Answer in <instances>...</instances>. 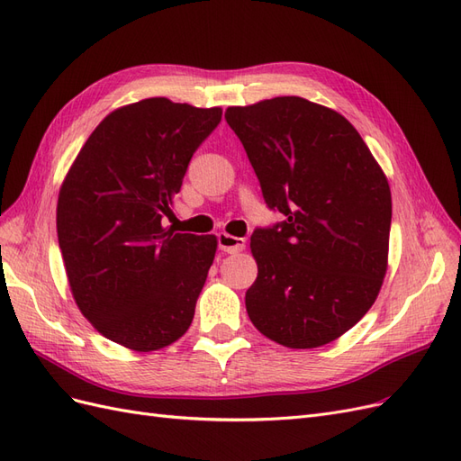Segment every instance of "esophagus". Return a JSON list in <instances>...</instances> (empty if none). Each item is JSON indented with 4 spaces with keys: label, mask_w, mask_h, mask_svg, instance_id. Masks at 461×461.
<instances>
[{
    "label": "esophagus",
    "mask_w": 461,
    "mask_h": 461,
    "mask_svg": "<svg viewBox=\"0 0 461 461\" xmlns=\"http://www.w3.org/2000/svg\"><path fill=\"white\" fill-rule=\"evenodd\" d=\"M217 242H219V248L222 249V252H227V254L242 252L244 246H246L244 239H239V236H232V234H227V232H219Z\"/></svg>",
    "instance_id": "obj_1"
}]
</instances>
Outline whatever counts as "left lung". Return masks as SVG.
Returning <instances> with one entry per match:
<instances>
[{
  "mask_svg": "<svg viewBox=\"0 0 461 461\" xmlns=\"http://www.w3.org/2000/svg\"><path fill=\"white\" fill-rule=\"evenodd\" d=\"M225 119L265 203L285 215L249 240V321L286 348L337 340L369 312L386 275L393 198L383 169L350 121L298 95L229 107Z\"/></svg>",
  "mask_w": 461,
  "mask_h": 461,
  "instance_id": "1",
  "label": "left lung"
}]
</instances>
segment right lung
<instances>
[{
  "label": "right lung",
  "instance_id": "add662e5",
  "mask_svg": "<svg viewBox=\"0 0 461 461\" xmlns=\"http://www.w3.org/2000/svg\"><path fill=\"white\" fill-rule=\"evenodd\" d=\"M221 107L167 97L109 113L82 146L58 200V239L78 310L105 339L153 352L188 330L213 234L165 229L194 151Z\"/></svg>",
  "mask_w": 461,
  "mask_h": 461
}]
</instances>
